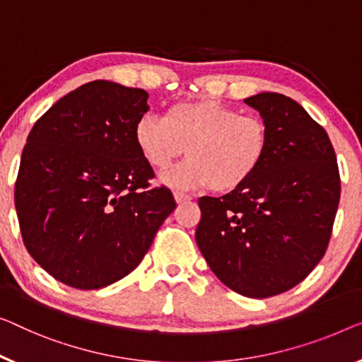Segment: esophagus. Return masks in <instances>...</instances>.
Returning <instances> with one entry per match:
<instances>
[{
  "label": "esophagus",
  "mask_w": 362,
  "mask_h": 362,
  "mask_svg": "<svg viewBox=\"0 0 362 362\" xmlns=\"http://www.w3.org/2000/svg\"><path fill=\"white\" fill-rule=\"evenodd\" d=\"M174 198L177 203H185V202H188V199H192L190 195H187V193H183V192H174Z\"/></svg>",
  "instance_id": "1"
}]
</instances>
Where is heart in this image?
I'll return each mask as SVG.
<instances>
[{"label": "heart", "instance_id": "b5f03b06", "mask_svg": "<svg viewBox=\"0 0 362 362\" xmlns=\"http://www.w3.org/2000/svg\"><path fill=\"white\" fill-rule=\"evenodd\" d=\"M134 143L154 169H167L185 153L188 159L160 175L167 187H209L229 193L260 170L268 153V128L262 118L242 115L214 99L182 100L165 115L144 113L134 125Z\"/></svg>", "mask_w": 362, "mask_h": 362}]
</instances>
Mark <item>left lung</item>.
<instances>
[{
	"instance_id": "1",
	"label": "left lung",
	"mask_w": 362,
	"mask_h": 362,
	"mask_svg": "<svg viewBox=\"0 0 362 362\" xmlns=\"http://www.w3.org/2000/svg\"><path fill=\"white\" fill-rule=\"evenodd\" d=\"M268 128L265 163L244 187L198 199L199 252L228 288L263 299L294 288L325 255L339 203L330 138L278 93L244 99Z\"/></svg>"
}]
</instances>
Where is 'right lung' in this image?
Masks as SVG:
<instances>
[{
    "label": "right lung",
    "instance_id": "1",
    "mask_svg": "<svg viewBox=\"0 0 362 362\" xmlns=\"http://www.w3.org/2000/svg\"><path fill=\"white\" fill-rule=\"evenodd\" d=\"M144 89L97 79L35 122L21 156L14 204L27 252L76 289L105 288L136 268L167 216L169 188L134 143Z\"/></svg>",
    "mask_w": 362,
    "mask_h": 362
}]
</instances>
